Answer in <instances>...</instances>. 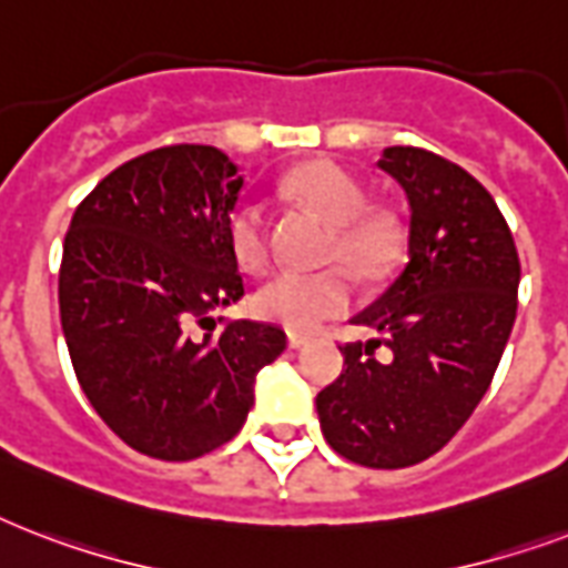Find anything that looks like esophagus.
Wrapping results in <instances>:
<instances>
[{
  "label": "esophagus",
  "mask_w": 568,
  "mask_h": 568,
  "mask_svg": "<svg viewBox=\"0 0 568 568\" xmlns=\"http://www.w3.org/2000/svg\"><path fill=\"white\" fill-rule=\"evenodd\" d=\"M287 344H290V349H302V346H307V337H305V334L290 332L287 334Z\"/></svg>",
  "instance_id": "34e87169"
}]
</instances>
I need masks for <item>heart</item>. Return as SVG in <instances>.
Here are the masks:
<instances>
[{"label": "heart", "mask_w": 568, "mask_h": 568, "mask_svg": "<svg viewBox=\"0 0 568 568\" xmlns=\"http://www.w3.org/2000/svg\"><path fill=\"white\" fill-rule=\"evenodd\" d=\"M287 192L334 224L325 261L344 263L355 275H376L397 252V224L388 215L367 213L362 183L332 162H314L287 178ZM236 261L245 270H263L270 263V215L257 197H243L227 222ZM349 305V281L344 272H278L254 296L263 320L287 325L293 332H311L328 316Z\"/></svg>", "instance_id": "obj_1"}]
</instances>
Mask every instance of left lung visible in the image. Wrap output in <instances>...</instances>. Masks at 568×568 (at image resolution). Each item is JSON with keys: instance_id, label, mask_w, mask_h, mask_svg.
Listing matches in <instances>:
<instances>
[{"instance_id": "1", "label": "left lung", "mask_w": 568, "mask_h": 568, "mask_svg": "<svg viewBox=\"0 0 568 568\" xmlns=\"http://www.w3.org/2000/svg\"><path fill=\"white\" fill-rule=\"evenodd\" d=\"M408 201V257L355 325L379 341L344 346L346 371L320 390L325 442L367 468H408L471 417L516 323L521 266L495 197L459 165L420 148L376 162ZM379 343L388 359H376Z\"/></svg>"}]
</instances>
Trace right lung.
I'll return each instance as SVG.
<instances>
[{"mask_svg": "<svg viewBox=\"0 0 568 568\" xmlns=\"http://www.w3.org/2000/svg\"><path fill=\"white\" fill-rule=\"evenodd\" d=\"M240 192V165L219 148L171 144L100 180L64 236L59 311L77 379L103 424L153 459L231 442L261 367L287 349L278 325L215 332V307L245 293L227 231Z\"/></svg>", "mask_w": 568, "mask_h": 568, "instance_id": "1", "label": "right lung"}]
</instances>
